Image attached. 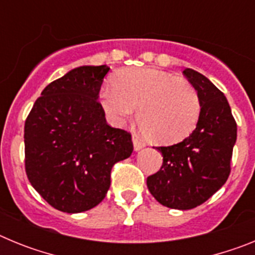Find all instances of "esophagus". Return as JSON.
Segmentation results:
<instances>
[{"mask_svg":"<svg viewBox=\"0 0 255 255\" xmlns=\"http://www.w3.org/2000/svg\"><path fill=\"white\" fill-rule=\"evenodd\" d=\"M132 144H134V150H139L145 147V143L136 136H132Z\"/></svg>","mask_w":255,"mask_h":255,"instance_id":"obj_1","label":"esophagus"}]
</instances>
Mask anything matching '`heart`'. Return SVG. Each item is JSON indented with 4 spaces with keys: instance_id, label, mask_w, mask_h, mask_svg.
<instances>
[{
    "instance_id": "obj_1",
    "label": "heart",
    "mask_w": 255,
    "mask_h": 255,
    "mask_svg": "<svg viewBox=\"0 0 255 255\" xmlns=\"http://www.w3.org/2000/svg\"><path fill=\"white\" fill-rule=\"evenodd\" d=\"M101 107L114 125L131 120L139 107L141 129L157 143L173 144L193 132L200 116L195 88L184 79L154 67H129L105 87Z\"/></svg>"
}]
</instances>
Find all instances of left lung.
<instances>
[{
	"label": "left lung",
	"mask_w": 255,
	"mask_h": 255,
	"mask_svg": "<svg viewBox=\"0 0 255 255\" xmlns=\"http://www.w3.org/2000/svg\"><path fill=\"white\" fill-rule=\"evenodd\" d=\"M182 73L199 96V120L182 141L157 147L163 163L147 186L162 206L185 211L204 203L229 179L238 126L226 97L209 79L193 69Z\"/></svg>",
	"instance_id": "obj_1"
}]
</instances>
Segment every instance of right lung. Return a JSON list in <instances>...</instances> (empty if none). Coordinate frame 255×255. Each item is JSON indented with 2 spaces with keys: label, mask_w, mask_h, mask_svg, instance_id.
I'll list each match as a JSON object with an SVG mask.
<instances>
[{
  "label": "right lung",
  "mask_w": 255,
  "mask_h": 255,
  "mask_svg": "<svg viewBox=\"0 0 255 255\" xmlns=\"http://www.w3.org/2000/svg\"><path fill=\"white\" fill-rule=\"evenodd\" d=\"M110 67L80 66L43 89L24 126L25 171L49 206L66 213L105 199L111 170L132 153L131 134L106 123L98 102Z\"/></svg>",
  "instance_id": "obj_1"
}]
</instances>
